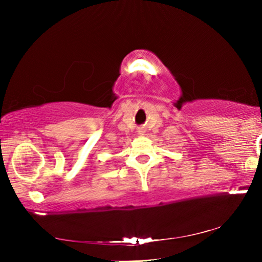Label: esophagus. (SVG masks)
<instances>
[{
    "instance_id": "34e87169",
    "label": "esophagus",
    "mask_w": 262,
    "mask_h": 262,
    "mask_svg": "<svg viewBox=\"0 0 262 262\" xmlns=\"http://www.w3.org/2000/svg\"><path fill=\"white\" fill-rule=\"evenodd\" d=\"M138 132H139V135H143V134H144V131H143V130H139Z\"/></svg>"
}]
</instances>
